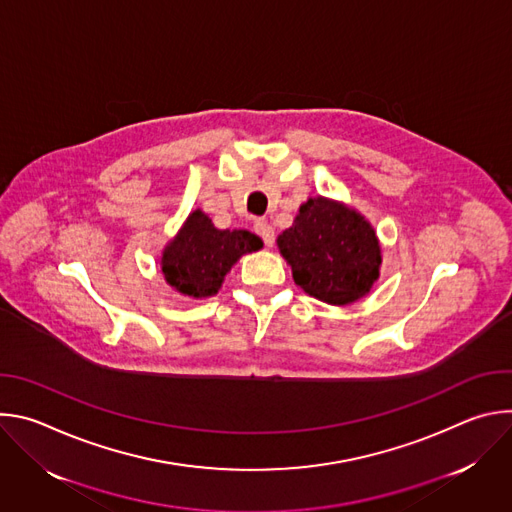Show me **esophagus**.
<instances>
[{
    "mask_svg": "<svg viewBox=\"0 0 512 512\" xmlns=\"http://www.w3.org/2000/svg\"><path fill=\"white\" fill-rule=\"evenodd\" d=\"M255 233L263 239V243L267 245V247H273V243H275V231H273V227L267 223V221H257L255 223Z\"/></svg>",
    "mask_w": 512,
    "mask_h": 512,
    "instance_id": "esophagus-1",
    "label": "esophagus"
}]
</instances>
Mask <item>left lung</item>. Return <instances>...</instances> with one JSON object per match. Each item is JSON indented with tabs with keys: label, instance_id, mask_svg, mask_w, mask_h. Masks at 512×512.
Wrapping results in <instances>:
<instances>
[{
	"label": "left lung",
	"instance_id": "8db88e82",
	"mask_svg": "<svg viewBox=\"0 0 512 512\" xmlns=\"http://www.w3.org/2000/svg\"><path fill=\"white\" fill-rule=\"evenodd\" d=\"M277 247L306 294L332 306L367 296L383 261L367 218L324 196L300 206L294 225L277 237Z\"/></svg>",
	"mask_w": 512,
	"mask_h": 512
}]
</instances>
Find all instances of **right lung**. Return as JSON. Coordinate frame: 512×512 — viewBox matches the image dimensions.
<instances>
[{
  "mask_svg": "<svg viewBox=\"0 0 512 512\" xmlns=\"http://www.w3.org/2000/svg\"><path fill=\"white\" fill-rule=\"evenodd\" d=\"M263 241L249 231H221L196 208L162 253L166 281L190 298H210L239 257L259 251Z\"/></svg>",
  "mask_w": 512,
  "mask_h": 512,
  "instance_id": "obj_1",
  "label": "right lung"
}]
</instances>
